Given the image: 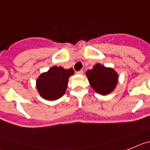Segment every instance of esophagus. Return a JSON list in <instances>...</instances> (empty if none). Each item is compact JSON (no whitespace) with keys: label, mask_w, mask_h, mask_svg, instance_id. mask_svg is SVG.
<instances>
[{"label":"esophagus","mask_w":150,"mask_h":150,"mask_svg":"<svg viewBox=\"0 0 150 150\" xmlns=\"http://www.w3.org/2000/svg\"><path fill=\"white\" fill-rule=\"evenodd\" d=\"M77 74H79V75H82L83 71H82V70H80V71H77Z\"/></svg>","instance_id":"esophagus-1"}]
</instances>
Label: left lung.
Returning <instances> with one entry per match:
<instances>
[{"instance_id":"1","label":"left lung","mask_w":150,"mask_h":150,"mask_svg":"<svg viewBox=\"0 0 150 150\" xmlns=\"http://www.w3.org/2000/svg\"><path fill=\"white\" fill-rule=\"evenodd\" d=\"M86 76L91 87L96 93L101 95L111 93L118 82V74L111 67L97 63L92 69L86 71Z\"/></svg>"}]
</instances>
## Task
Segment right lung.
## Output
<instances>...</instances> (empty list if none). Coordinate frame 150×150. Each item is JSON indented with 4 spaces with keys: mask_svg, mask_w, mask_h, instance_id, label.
Listing matches in <instances>:
<instances>
[{
    "mask_svg": "<svg viewBox=\"0 0 150 150\" xmlns=\"http://www.w3.org/2000/svg\"><path fill=\"white\" fill-rule=\"evenodd\" d=\"M74 73L72 69H66L61 66H52L48 71L41 73L36 80L39 95L49 101L59 99L66 93L69 79Z\"/></svg>",
    "mask_w": 150,
    "mask_h": 150,
    "instance_id": "right-lung-1",
    "label": "right lung"
}]
</instances>
